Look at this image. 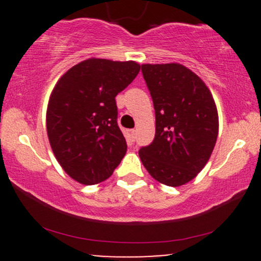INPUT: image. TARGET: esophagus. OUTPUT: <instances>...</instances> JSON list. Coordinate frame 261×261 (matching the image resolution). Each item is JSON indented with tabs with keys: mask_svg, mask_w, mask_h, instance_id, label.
Returning a JSON list of instances; mask_svg holds the SVG:
<instances>
[{
	"mask_svg": "<svg viewBox=\"0 0 261 261\" xmlns=\"http://www.w3.org/2000/svg\"><path fill=\"white\" fill-rule=\"evenodd\" d=\"M126 140L128 141V142L133 143L135 141V135H136V131L135 130H126Z\"/></svg>",
	"mask_w": 261,
	"mask_h": 261,
	"instance_id": "esophagus-1",
	"label": "esophagus"
}]
</instances>
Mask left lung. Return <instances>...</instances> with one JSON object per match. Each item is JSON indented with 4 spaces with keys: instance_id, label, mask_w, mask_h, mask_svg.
Returning <instances> with one entry per match:
<instances>
[{
    "instance_id": "1",
    "label": "left lung",
    "mask_w": 261,
    "mask_h": 261,
    "mask_svg": "<svg viewBox=\"0 0 261 261\" xmlns=\"http://www.w3.org/2000/svg\"><path fill=\"white\" fill-rule=\"evenodd\" d=\"M153 100L155 135L141 147V162L152 178L168 187L193 180L216 145L218 114L203 81L180 64L141 66Z\"/></svg>"
}]
</instances>
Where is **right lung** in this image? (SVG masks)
<instances>
[{
    "instance_id": "1",
    "label": "right lung",
    "mask_w": 261,
    "mask_h": 261,
    "mask_svg": "<svg viewBox=\"0 0 261 261\" xmlns=\"http://www.w3.org/2000/svg\"><path fill=\"white\" fill-rule=\"evenodd\" d=\"M140 68L135 61L93 58L71 67L54 87L47 137L60 166L81 184L104 181L126 153L115 97Z\"/></svg>"
}]
</instances>
